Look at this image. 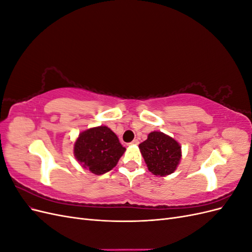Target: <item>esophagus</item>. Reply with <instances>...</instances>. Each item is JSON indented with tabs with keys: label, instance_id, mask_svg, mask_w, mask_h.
Here are the masks:
<instances>
[{
	"label": "esophagus",
	"instance_id": "34e87169",
	"mask_svg": "<svg viewBox=\"0 0 252 252\" xmlns=\"http://www.w3.org/2000/svg\"><path fill=\"white\" fill-rule=\"evenodd\" d=\"M139 144V141L138 140H133L131 143H129L128 145H138Z\"/></svg>",
	"mask_w": 252,
	"mask_h": 252
}]
</instances>
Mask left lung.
<instances>
[{"label":"left lung","instance_id":"8db88e82","mask_svg":"<svg viewBox=\"0 0 252 252\" xmlns=\"http://www.w3.org/2000/svg\"><path fill=\"white\" fill-rule=\"evenodd\" d=\"M139 148L148 170L159 177H165L177 169L182 157L180 144L161 131L150 132Z\"/></svg>","mask_w":252,"mask_h":252}]
</instances>
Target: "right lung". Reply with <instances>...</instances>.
I'll return each mask as SVG.
<instances>
[{
    "label": "right lung",
    "mask_w": 252,
    "mask_h": 252,
    "mask_svg": "<svg viewBox=\"0 0 252 252\" xmlns=\"http://www.w3.org/2000/svg\"><path fill=\"white\" fill-rule=\"evenodd\" d=\"M125 150L110 128L98 126L79 134L73 154L83 168L100 175L116 167Z\"/></svg>",
    "instance_id": "obj_1"
}]
</instances>
